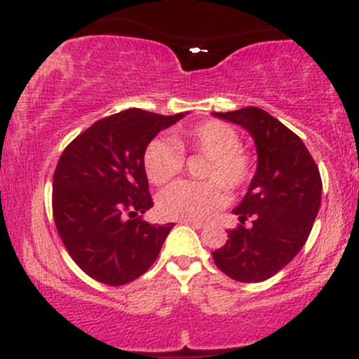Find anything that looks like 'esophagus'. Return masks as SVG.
<instances>
[{"label":"esophagus","instance_id":"34e87169","mask_svg":"<svg viewBox=\"0 0 359 359\" xmlns=\"http://www.w3.org/2000/svg\"><path fill=\"white\" fill-rule=\"evenodd\" d=\"M182 222V224H187V226H192V228H196V229H201V228H204V222H201V221H180Z\"/></svg>","mask_w":359,"mask_h":359}]
</instances>
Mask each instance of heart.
Returning <instances> with one entry per match:
<instances>
[{"instance_id": "obj_1", "label": "heart", "mask_w": 359, "mask_h": 359, "mask_svg": "<svg viewBox=\"0 0 359 359\" xmlns=\"http://www.w3.org/2000/svg\"><path fill=\"white\" fill-rule=\"evenodd\" d=\"M240 143V133L217 119L182 128L175 133L174 142L151 140L143 154V168L155 185L170 182L182 172L184 151L208 156L201 172L204 182L179 180L172 184L160 194V212L168 219L204 221L219 211L228 201L226 187L240 191L253 177V156Z\"/></svg>"}]
</instances>
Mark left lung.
<instances>
[{"instance_id":"left-lung-1","label":"left lung","mask_w":359,"mask_h":359,"mask_svg":"<svg viewBox=\"0 0 359 359\" xmlns=\"http://www.w3.org/2000/svg\"><path fill=\"white\" fill-rule=\"evenodd\" d=\"M214 116L241 125L255 140L257 174L245 199L234 209L241 224L212 251L222 273L257 283L278 273L306 245L320 208L319 168L304 142L266 111L248 106ZM246 219L254 224L242 226Z\"/></svg>"}]
</instances>
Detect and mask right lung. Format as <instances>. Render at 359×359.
Wrapping results in <instances>:
<instances>
[{
  "label": "right lung",
  "mask_w": 359,
  "mask_h": 359,
  "mask_svg": "<svg viewBox=\"0 0 359 359\" xmlns=\"http://www.w3.org/2000/svg\"><path fill=\"white\" fill-rule=\"evenodd\" d=\"M185 116L133 108L94 123L57 162L52 211L57 231L90 278L119 287L154 265L174 222L143 221L154 205L143 154L148 143Z\"/></svg>",
  "instance_id": "1"
}]
</instances>
